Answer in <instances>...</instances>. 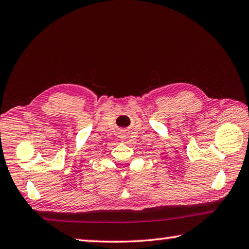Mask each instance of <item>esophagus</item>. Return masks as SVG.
<instances>
[{"label":"esophagus","mask_w":249,"mask_h":249,"mask_svg":"<svg viewBox=\"0 0 249 249\" xmlns=\"http://www.w3.org/2000/svg\"><path fill=\"white\" fill-rule=\"evenodd\" d=\"M127 137H128V133L127 132H123V133H121V135H120V138H121L122 141H125Z\"/></svg>","instance_id":"obj_1"}]
</instances>
